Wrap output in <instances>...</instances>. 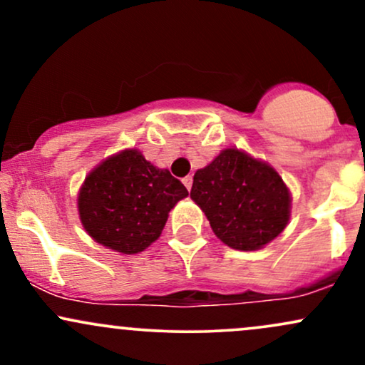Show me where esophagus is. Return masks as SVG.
Wrapping results in <instances>:
<instances>
[{
    "instance_id": "obj_1",
    "label": "esophagus",
    "mask_w": 365,
    "mask_h": 365,
    "mask_svg": "<svg viewBox=\"0 0 365 365\" xmlns=\"http://www.w3.org/2000/svg\"><path fill=\"white\" fill-rule=\"evenodd\" d=\"M192 183H194V178H192L190 175H188V177L183 178V185L187 187V190H190V188H192Z\"/></svg>"
}]
</instances>
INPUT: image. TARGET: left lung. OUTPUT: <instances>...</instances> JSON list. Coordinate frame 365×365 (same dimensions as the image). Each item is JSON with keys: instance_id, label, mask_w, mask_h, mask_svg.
Returning a JSON list of instances; mask_svg holds the SVG:
<instances>
[{"instance_id": "left-lung-1", "label": "left lung", "mask_w": 365, "mask_h": 365, "mask_svg": "<svg viewBox=\"0 0 365 365\" xmlns=\"http://www.w3.org/2000/svg\"><path fill=\"white\" fill-rule=\"evenodd\" d=\"M190 197L215 235L237 250L262 249L290 220V190L278 171L238 149L221 150L197 170Z\"/></svg>"}]
</instances>
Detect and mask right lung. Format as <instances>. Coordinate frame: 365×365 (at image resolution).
Returning <instances> with one entry per match:
<instances>
[{"mask_svg":"<svg viewBox=\"0 0 365 365\" xmlns=\"http://www.w3.org/2000/svg\"><path fill=\"white\" fill-rule=\"evenodd\" d=\"M188 195L168 170L156 168L137 149L104 159L78 192V215L98 244L137 254L156 242L168 212Z\"/></svg>","mask_w":365,"mask_h":365,"instance_id":"add662e5","label":"right lung"}]
</instances>
